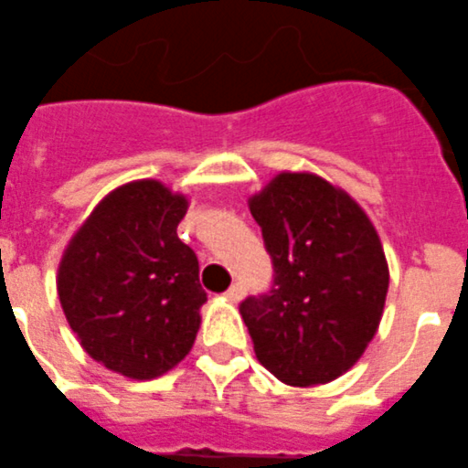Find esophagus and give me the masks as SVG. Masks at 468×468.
Instances as JSON below:
<instances>
[{
    "mask_svg": "<svg viewBox=\"0 0 468 468\" xmlns=\"http://www.w3.org/2000/svg\"><path fill=\"white\" fill-rule=\"evenodd\" d=\"M242 296H245V287H242L239 282L230 284L229 290H226V299H229V302H239Z\"/></svg>",
    "mask_w": 468,
    "mask_h": 468,
    "instance_id": "34e87169",
    "label": "esophagus"
}]
</instances>
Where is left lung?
<instances>
[{"label":"left lung","instance_id":"left-lung-1","mask_svg":"<svg viewBox=\"0 0 468 468\" xmlns=\"http://www.w3.org/2000/svg\"><path fill=\"white\" fill-rule=\"evenodd\" d=\"M273 282L239 315L259 363L292 386L324 384L363 356L384 311L388 266L365 211L313 174H280L250 200Z\"/></svg>","mask_w":468,"mask_h":468}]
</instances>
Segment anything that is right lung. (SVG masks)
I'll return each mask as SVG.
<instances>
[{
    "mask_svg": "<svg viewBox=\"0 0 468 468\" xmlns=\"http://www.w3.org/2000/svg\"><path fill=\"white\" fill-rule=\"evenodd\" d=\"M188 202L157 181L112 190L65 250L58 296L84 351L112 372L155 379L181 363L207 292L176 229Z\"/></svg>",
    "mask_w": 468,
    "mask_h": 468,
    "instance_id": "right-lung-1",
    "label": "right lung"
}]
</instances>
